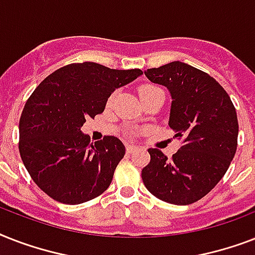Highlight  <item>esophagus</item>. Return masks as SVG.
Returning a JSON list of instances; mask_svg holds the SVG:
<instances>
[{
  "label": "esophagus",
  "mask_w": 255,
  "mask_h": 255,
  "mask_svg": "<svg viewBox=\"0 0 255 255\" xmlns=\"http://www.w3.org/2000/svg\"><path fill=\"white\" fill-rule=\"evenodd\" d=\"M126 149H127V153H133V152L139 151L140 148L136 147V145H127V147H126Z\"/></svg>",
  "instance_id": "esophagus-1"
}]
</instances>
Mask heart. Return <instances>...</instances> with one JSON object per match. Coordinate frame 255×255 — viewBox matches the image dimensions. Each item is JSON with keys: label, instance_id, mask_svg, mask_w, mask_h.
Returning a JSON list of instances; mask_svg holds the SVG:
<instances>
[{"label": "heart", "instance_id": "obj_1", "mask_svg": "<svg viewBox=\"0 0 255 255\" xmlns=\"http://www.w3.org/2000/svg\"><path fill=\"white\" fill-rule=\"evenodd\" d=\"M157 90H160V88L156 87V86H151V85L141 86V87L139 88V95H140V98L143 99V98H145V96L149 95V94H152V92L157 91Z\"/></svg>", "mask_w": 255, "mask_h": 255}]
</instances>
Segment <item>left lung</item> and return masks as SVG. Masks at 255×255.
Wrapping results in <instances>:
<instances>
[{"label":"left lung","mask_w":255,"mask_h":255,"mask_svg":"<svg viewBox=\"0 0 255 255\" xmlns=\"http://www.w3.org/2000/svg\"><path fill=\"white\" fill-rule=\"evenodd\" d=\"M144 74L169 90L168 126L182 143L172 159L149 148L141 178L159 200L189 205L209 193L229 168L237 151V112L222 86L193 66L176 61Z\"/></svg>","instance_id":"obj_1"}]
</instances>
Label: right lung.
I'll list each match as a JSON object with an SVG mask.
<instances>
[{"instance_id":"add662e5","label":"right lung","mask_w":255,"mask_h":255,"mask_svg":"<svg viewBox=\"0 0 255 255\" xmlns=\"http://www.w3.org/2000/svg\"><path fill=\"white\" fill-rule=\"evenodd\" d=\"M139 69L114 70L94 62L63 66L41 82L19 119V155L33 181L55 201L77 205L107 189L126 147L115 136L91 143L86 119L104 111L116 88Z\"/></svg>"}]
</instances>
